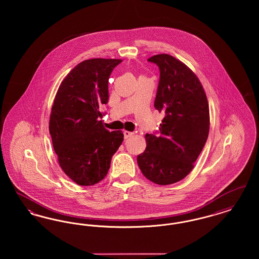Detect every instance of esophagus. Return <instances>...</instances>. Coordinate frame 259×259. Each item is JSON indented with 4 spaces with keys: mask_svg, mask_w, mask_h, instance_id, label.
<instances>
[{
    "mask_svg": "<svg viewBox=\"0 0 259 259\" xmlns=\"http://www.w3.org/2000/svg\"><path fill=\"white\" fill-rule=\"evenodd\" d=\"M124 139L125 140H127V139H129L130 137H132L134 133H132V132H129V131H124Z\"/></svg>",
    "mask_w": 259,
    "mask_h": 259,
    "instance_id": "esophagus-1",
    "label": "esophagus"
}]
</instances>
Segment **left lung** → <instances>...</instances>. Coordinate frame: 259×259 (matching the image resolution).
<instances>
[{
	"label": "left lung",
	"instance_id": "8db88e82",
	"mask_svg": "<svg viewBox=\"0 0 259 259\" xmlns=\"http://www.w3.org/2000/svg\"><path fill=\"white\" fill-rule=\"evenodd\" d=\"M148 61L159 68L154 108L165 116L156 133L146 134L147 148L137 162L150 182L172 185L191 172L207 142L209 105L196 74L183 62L168 54Z\"/></svg>",
	"mask_w": 259,
	"mask_h": 259
}]
</instances>
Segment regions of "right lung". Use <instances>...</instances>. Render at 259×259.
I'll return each instance as SVG.
<instances>
[{"mask_svg":"<svg viewBox=\"0 0 259 259\" xmlns=\"http://www.w3.org/2000/svg\"><path fill=\"white\" fill-rule=\"evenodd\" d=\"M120 59L95 58L67 74L51 109L50 133L64 172L79 185L98 184L123 141L121 131H108L100 107L109 100V78Z\"/></svg>","mask_w":259,"mask_h":259,"instance_id":"1","label":"right lung"}]
</instances>
